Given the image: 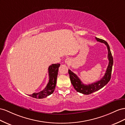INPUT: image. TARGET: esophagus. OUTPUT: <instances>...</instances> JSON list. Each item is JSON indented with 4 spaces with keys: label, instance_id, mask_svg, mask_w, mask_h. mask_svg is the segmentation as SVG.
<instances>
[{
    "label": "esophagus",
    "instance_id": "1",
    "mask_svg": "<svg viewBox=\"0 0 125 125\" xmlns=\"http://www.w3.org/2000/svg\"><path fill=\"white\" fill-rule=\"evenodd\" d=\"M70 62H71V59L70 58H67L65 61V62L66 63V64H69Z\"/></svg>",
    "mask_w": 125,
    "mask_h": 125
}]
</instances>
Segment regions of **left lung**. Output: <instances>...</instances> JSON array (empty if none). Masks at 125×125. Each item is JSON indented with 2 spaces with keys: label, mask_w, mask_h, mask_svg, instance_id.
<instances>
[{
  "label": "left lung",
  "mask_w": 125,
  "mask_h": 125,
  "mask_svg": "<svg viewBox=\"0 0 125 125\" xmlns=\"http://www.w3.org/2000/svg\"><path fill=\"white\" fill-rule=\"evenodd\" d=\"M95 39L98 42L104 43L107 47L109 63L104 76L100 80L97 81L96 82H94L88 85H85L82 82L81 80L74 73L70 70H69V74L70 75L71 82L73 85L75 90L77 92H79L80 93H82L85 95H89L92 94V93L100 90L108 83V82L110 80V78H111L112 67L113 65V58L112 53L110 52L109 46L107 42L103 40V39L96 37H95Z\"/></svg>",
  "instance_id": "8db88e82"
}]
</instances>
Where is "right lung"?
Wrapping results in <instances>:
<instances>
[{"instance_id":"obj_1","label":"right lung","mask_w":125,"mask_h":125,"mask_svg":"<svg viewBox=\"0 0 125 125\" xmlns=\"http://www.w3.org/2000/svg\"><path fill=\"white\" fill-rule=\"evenodd\" d=\"M60 64L59 63L52 64L49 66L48 72L49 75V82L45 88L39 93H34L32 94L29 95L35 98H44L52 94L54 92L56 86L57 76H58L59 67Z\"/></svg>"}]
</instances>
